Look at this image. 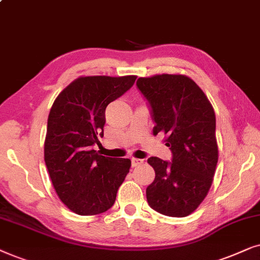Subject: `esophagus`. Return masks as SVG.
<instances>
[{
  "label": "esophagus",
  "mask_w": 260,
  "mask_h": 260,
  "mask_svg": "<svg viewBox=\"0 0 260 260\" xmlns=\"http://www.w3.org/2000/svg\"><path fill=\"white\" fill-rule=\"evenodd\" d=\"M144 162L143 159H138V158H132V166L136 168L138 165H141Z\"/></svg>",
  "instance_id": "1"
}]
</instances>
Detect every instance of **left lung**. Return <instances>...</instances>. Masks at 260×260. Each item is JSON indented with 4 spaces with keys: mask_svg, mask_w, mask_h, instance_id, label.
<instances>
[{
    "mask_svg": "<svg viewBox=\"0 0 260 260\" xmlns=\"http://www.w3.org/2000/svg\"><path fill=\"white\" fill-rule=\"evenodd\" d=\"M137 85L151 106L153 134L164 133L172 152V162L148 158L155 177L146 189L147 202L162 215L188 216L205 200L215 175V112L202 89L185 75L140 77Z\"/></svg>",
    "mask_w": 260,
    "mask_h": 260,
    "instance_id": "obj_1",
    "label": "left lung"
}]
</instances>
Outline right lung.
Segmentation results:
<instances>
[{
    "mask_svg": "<svg viewBox=\"0 0 260 260\" xmlns=\"http://www.w3.org/2000/svg\"><path fill=\"white\" fill-rule=\"evenodd\" d=\"M137 76H86L71 82L48 114L44 158L61 202L78 215L112 208L131 168L127 158H110L92 150L103 137L106 108L123 95Z\"/></svg>",
    "mask_w": 260,
    "mask_h": 260,
    "instance_id": "obj_1",
    "label": "right lung"
}]
</instances>
